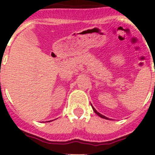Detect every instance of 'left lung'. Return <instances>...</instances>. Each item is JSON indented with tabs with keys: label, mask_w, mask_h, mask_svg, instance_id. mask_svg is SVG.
Instances as JSON below:
<instances>
[{
	"label": "left lung",
	"mask_w": 155,
	"mask_h": 155,
	"mask_svg": "<svg viewBox=\"0 0 155 155\" xmlns=\"http://www.w3.org/2000/svg\"><path fill=\"white\" fill-rule=\"evenodd\" d=\"M91 105H92V104H91ZM92 109H93V111H94V112H95V113H97V115L99 116V117H101V118H104V119H107V120H108V117H105V116L102 115V114H101V113H98V112H97V111L96 110V108H95L94 107H93V106H92Z\"/></svg>",
	"instance_id": "1"
}]
</instances>
